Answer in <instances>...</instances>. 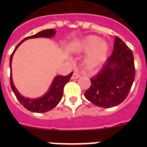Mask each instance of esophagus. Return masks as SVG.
I'll use <instances>...</instances> for the list:
<instances>
[{
	"instance_id": "1",
	"label": "esophagus",
	"mask_w": 147,
	"mask_h": 147,
	"mask_svg": "<svg viewBox=\"0 0 147 147\" xmlns=\"http://www.w3.org/2000/svg\"><path fill=\"white\" fill-rule=\"evenodd\" d=\"M81 74L79 72H77V71H75L73 74H72V76H71V79H76V78H78L80 77Z\"/></svg>"
}]
</instances>
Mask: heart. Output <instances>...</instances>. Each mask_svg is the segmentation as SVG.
Instances as JSON below:
<instances>
[{
  "instance_id": "1",
  "label": "heart",
  "mask_w": 147,
  "mask_h": 147,
  "mask_svg": "<svg viewBox=\"0 0 147 147\" xmlns=\"http://www.w3.org/2000/svg\"><path fill=\"white\" fill-rule=\"evenodd\" d=\"M78 53H87L84 62L90 70L97 69L105 61L108 53V45L97 36H88L83 38L76 46Z\"/></svg>"
}]
</instances>
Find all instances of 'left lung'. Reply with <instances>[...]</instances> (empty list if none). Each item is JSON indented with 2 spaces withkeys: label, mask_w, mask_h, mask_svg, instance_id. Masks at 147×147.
<instances>
[{
  "label": "left lung",
  "mask_w": 147,
  "mask_h": 147,
  "mask_svg": "<svg viewBox=\"0 0 147 147\" xmlns=\"http://www.w3.org/2000/svg\"><path fill=\"white\" fill-rule=\"evenodd\" d=\"M135 78L132 51L117 36L114 49L98 75L91 78V87L85 97L96 106L105 108L120 105L129 94Z\"/></svg>",
  "instance_id": "8db88e82"
}]
</instances>
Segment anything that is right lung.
<instances>
[{"mask_svg":"<svg viewBox=\"0 0 147 147\" xmlns=\"http://www.w3.org/2000/svg\"><path fill=\"white\" fill-rule=\"evenodd\" d=\"M55 33H56V32H55L54 29H49V30H42L41 32H39L35 35L30 36L25 38L24 40H22L21 42L17 45L16 48H15L14 51L13 52V53L10 55V86H11L12 91L13 92L18 100L21 103L22 105H24V107L25 108L29 110L30 111L35 112V113H44V112H47L50 111V110L53 109L60 102V100L62 99L64 86L70 80V78L72 76V72H71L69 75L66 76H55V78H53L52 83H51L49 90L42 96L36 98H26V97L23 96L20 93L19 91L17 89V88L15 87L13 82L12 70H11L13 56L15 51L17 50V48L20 47V45L23 42H24L25 40H28V39H33V38H52L55 35Z\"/></svg>","mask_w":147,"mask_h":147,"instance_id":"right-lung-1","label":"right lung"}]
</instances>
